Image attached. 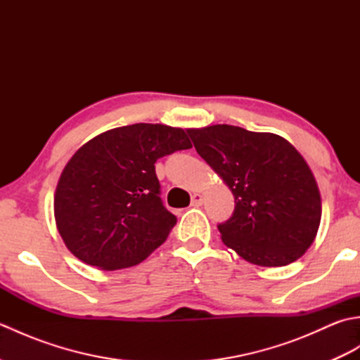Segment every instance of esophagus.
<instances>
[{"mask_svg": "<svg viewBox=\"0 0 360 360\" xmlns=\"http://www.w3.org/2000/svg\"><path fill=\"white\" fill-rule=\"evenodd\" d=\"M202 202H204V196L201 193H195L192 196V205H193V207H200V205H202Z\"/></svg>", "mask_w": 360, "mask_h": 360, "instance_id": "1", "label": "esophagus"}]
</instances>
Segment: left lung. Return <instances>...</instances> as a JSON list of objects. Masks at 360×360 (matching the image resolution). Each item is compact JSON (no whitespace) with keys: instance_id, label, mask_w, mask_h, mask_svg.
<instances>
[{"instance_id":"1","label":"left lung","mask_w":360,"mask_h":360,"mask_svg":"<svg viewBox=\"0 0 360 360\" xmlns=\"http://www.w3.org/2000/svg\"><path fill=\"white\" fill-rule=\"evenodd\" d=\"M195 148L235 196L221 240L246 262L286 266L314 243L322 218L317 181L285 137L233 125L188 128Z\"/></svg>"}]
</instances>
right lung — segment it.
<instances>
[{
	"mask_svg": "<svg viewBox=\"0 0 360 360\" xmlns=\"http://www.w3.org/2000/svg\"><path fill=\"white\" fill-rule=\"evenodd\" d=\"M187 148L184 129L162 124L112 128L83 143L53 195L57 231L71 254L102 271L153 254L176 224L159 198L155 162Z\"/></svg>",
	"mask_w": 360,
	"mask_h": 360,
	"instance_id": "add662e5",
	"label": "right lung"
}]
</instances>
